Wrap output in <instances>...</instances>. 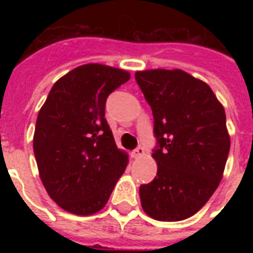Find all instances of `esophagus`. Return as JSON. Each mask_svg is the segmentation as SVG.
Here are the masks:
<instances>
[{
    "mask_svg": "<svg viewBox=\"0 0 253 253\" xmlns=\"http://www.w3.org/2000/svg\"><path fill=\"white\" fill-rule=\"evenodd\" d=\"M143 155H144V148L142 146L136 147L134 151H132V158L134 159H138V158H142Z\"/></svg>",
    "mask_w": 253,
    "mask_h": 253,
    "instance_id": "esophagus-1",
    "label": "esophagus"
}]
</instances>
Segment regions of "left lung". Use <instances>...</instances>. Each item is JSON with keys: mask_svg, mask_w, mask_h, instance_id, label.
<instances>
[{"mask_svg": "<svg viewBox=\"0 0 253 253\" xmlns=\"http://www.w3.org/2000/svg\"><path fill=\"white\" fill-rule=\"evenodd\" d=\"M154 115L158 173L139 188L143 210L156 220L194 215L218 188L230 136L226 113L208 84L181 69L135 73Z\"/></svg>", "mask_w": 253, "mask_h": 253, "instance_id": "obj_1", "label": "left lung"}]
</instances>
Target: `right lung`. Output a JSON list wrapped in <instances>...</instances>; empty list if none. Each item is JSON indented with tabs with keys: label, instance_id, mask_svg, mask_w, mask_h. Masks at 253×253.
Masks as SVG:
<instances>
[{
	"label": "right lung",
	"instance_id": "right-lung-1",
	"mask_svg": "<svg viewBox=\"0 0 253 253\" xmlns=\"http://www.w3.org/2000/svg\"><path fill=\"white\" fill-rule=\"evenodd\" d=\"M130 80L123 69L77 67L55 83L38 114L34 154L49 197L76 215L99 211L127 167L105 118L110 93Z\"/></svg>",
	"mask_w": 253,
	"mask_h": 253
}]
</instances>
